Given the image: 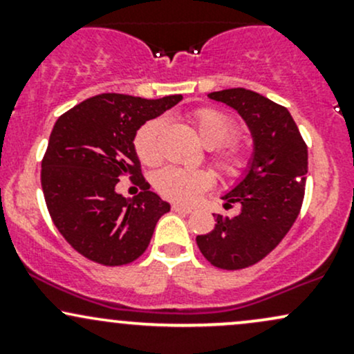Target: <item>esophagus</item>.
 <instances>
[{
	"label": "esophagus",
	"instance_id": "obj_1",
	"mask_svg": "<svg viewBox=\"0 0 354 354\" xmlns=\"http://www.w3.org/2000/svg\"><path fill=\"white\" fill-rule=\"evenodd\" d=\"M171 209L176 211V213H186V214L193 211V208H189V206H185V205H180V203H173Z\"/></svg>",
	"mask_w": 354,
	"mask_h": 354
}]
</instances>
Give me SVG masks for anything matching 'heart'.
<instances>
[{
  "instance_id": "heart-1",
  "label": "heart",
  "mask_w": 354,
  "mask_h": 354,
  "mask_svg": "<svg viewBox=\"0 0 354 354\" xmlns=\"http://www.w3.org/2000/svg\"><path fill=\"white\" fill-rule=\"evenodd\" d=\"M196 135L206 148L213 149L211 161L225 176L236 178L248 168L250 158L241 146L228 143L236 136L238 128L226 113L214 108H200L193 113ZM163 129V120H149L136 131L133 146L141 163L156 165L160 161L158 136ZM213 185V178L203 169H185L166 166L154 176V186L165 198L189 203Z\"/></svg>"
}]
</instances>
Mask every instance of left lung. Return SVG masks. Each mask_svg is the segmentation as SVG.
I'll return each mask as SVG.
<instances>
[{
  "mask_svg": "<svg viewBox=\"0 0 354 354\" xmlns=\"http://www.w3.org/2000/svg\"><path fill=\"white\" fill-rule=\"evenodd\" d=\"M208 98L236 109L251 131L253 156L241 181L223 196L238 203L236 216L216 214L208 234L196 236L213 266L243 270L261 261L286 236L298 218L308 173V148L293 116L281 104L245 88L209 93Z\"/></svg>",
  "mask_w": 354,
  "mask_h": 354,
  "instance_id": "obj_1",
  "label": "left lung"
}]
</instances>
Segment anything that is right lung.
I'll return each instance as SVG.
<instances>
[{"mask_svg": "<svg viewBox=\"0 0 354 354\" xmlns=\"http://www.w3.org/2000/svg\"><path fill=\"white\" fill-rule=\"evenodd\" d=\"M183 100L103 93L58 118L41 161V188L53 223L91 261L121 266L140 258L158 219L169 211L141 178V193H116L120 176L140 178L133 146L138 129Z\"/></svg>", "mask_w": 354, "mask_h": 354, "instance_id": "obj_1", "label": "right lung"}]
</instances>
